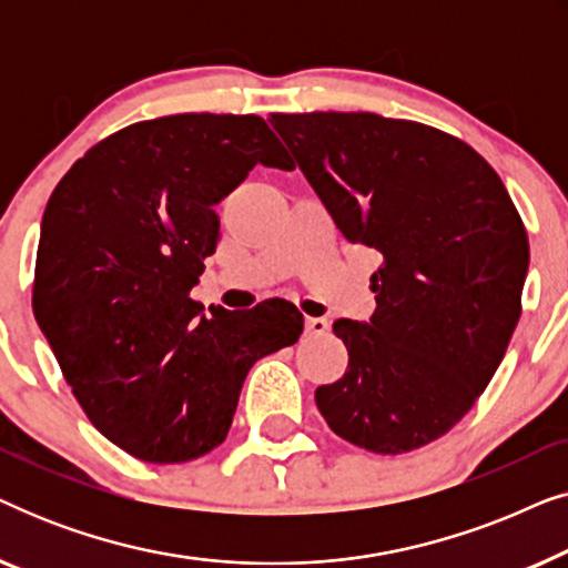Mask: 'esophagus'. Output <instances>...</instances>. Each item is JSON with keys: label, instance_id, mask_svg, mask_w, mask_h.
Wrapping results in <instances>:
<instances>
[{"label": "esophagus", "instance_id": "obj_1", "mask_svg": "<svg viewBox=\"0 0 568 568\" xmlns=\"http://www.w3.org/2000/svg\"><path fill=\"white\" fill-rule=\"evenodd\" d=\"M331 323L325 321V317H305V331L310 336H323V333H328Z\"/></svg>", "mask_w": 568, "mask_h": 568}]
</instances>
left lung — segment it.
I'll return each instance as SVG.
<instances>
[{"label": "left lung", "instance_id": "8db88e82", "mask_svg": "<svg viewBox=\"0 0 568 568\" xmlns=\"http://www.w3.org/2000/svg\"><path fill=\"white\" fill-rule=\"evenodd\" d=\"M348 243L383 253L367 323H333L348 367L315 403L356 447L400 455L447 434L491 383L530 263L501 178L460 139L377 113H271Z\"/></svg>", "mask_w": 568, "mask_h": 568}]
</instances>
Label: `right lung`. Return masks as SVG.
<instances>
[{"label": "right lung", "instance_id": "add662e5", "mask_svg": "<svg viewBox=\"0 0 568 568\" xmlns=\"http://www.w3.org/2000/svg\"><path fill=\"white\" fill-rule=\"evenodd\" d=\"M255 165L294 168L258 115H165L98 142L43 212L36 321L95 429L144 463L222 445L247 372L302 333L286 302L191 300L214 209Z\"/></svg>", "mask_w": 568, "mask_h": 568}]
</instances>
